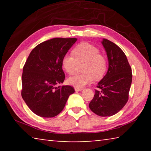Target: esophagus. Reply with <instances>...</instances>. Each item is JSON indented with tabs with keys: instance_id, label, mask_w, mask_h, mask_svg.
<instances>
[{
	"instance_id": "obj_1",
	"label": "esophagus",
	"mask_w": 151,
	"mask_h": 151,
	"mask_svg": "<svg viewBox=\"0 0 151 151\" xmlns=\"http://www.w3.org/2000/svg\"><path fill=\"white\" fill-rule=\"evenodd\" d=\"M83 88H78V87H75V91H82L83 90Z\"/></svg>"
}]
</instances>
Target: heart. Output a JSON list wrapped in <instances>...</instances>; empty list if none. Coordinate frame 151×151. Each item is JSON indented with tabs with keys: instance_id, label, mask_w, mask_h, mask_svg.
<instances>
[{
	"instance_id": "b5f03b06",
	"label": "heart",
	"mask_w": 151,
	"mask_h": 151,
	"mask_svg": "<svg viewBox=\"0 0 151 151\" xmlns=\"http://www.w3.org/2000/svg\"><path fill=\"white\" fill-rule=\"evenodd\" d=\"M73 54H66L62 59L63 69L69 75L75 72L78 63L85 62L83 71L68 78L67 83L75 87L82 88L96 80L101 79L105 74L107 68V60L100 54V50L88 42H82L73 50Z\"/></svg>"
}]
</instances>
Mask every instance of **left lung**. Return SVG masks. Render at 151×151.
<instances>
[{
	"label": "left lung",
	"mask_w": 151,
	"mask_h": 151,
	"mask_svg": "<svg viewBox=\"0 0 151 151\" xmlns=\"http://www.w3.org/2000/svg\"><path fill=\"white\" fill-rule=\"evenodd\" d=\"M109 60L106 75L98 83L89 108L101 116H110L123 108L129 100L132 69L121 48L110 40H102Z\"/></svg>",
	"instance_id": "1"
}]
</instances>
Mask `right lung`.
I'll list each match as a JSON object with an SVG mask.
<instances>
[{
	"instance_id": "add662e5",
	"label": "right lung",
	"mask_w": 151,
	"mask_h": 151,
	"mask_svg": "<svg viewBox=\"0 0 151 151\" xmlns=\"http://www.w3.org/2000/svg\"><path fill=\"white\" fill-rule=\"evenodd\" d=\"M76 40L54 38L38 45L30 52L22 70L21 95L37 115L45 118L58 115L68 96L75 93L71 86H56L65 81L63 57Z\"/></svg>"
}]
</instances>
